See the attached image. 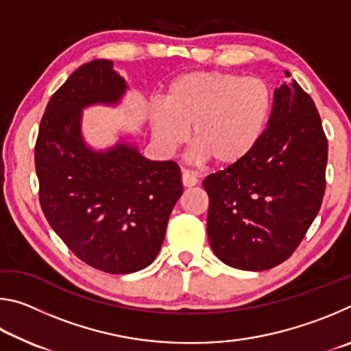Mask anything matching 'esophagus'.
Masks as SVG:
<instances>
[{
    "instance_id": "1",
    "label": "esophagus",
    "mask_w": 351,
    "mask_h": 351,
    "mask_svg": "<svg viewBox=\"0 0 351 351\" xmlns=\"http://www.w3.org/2000/svg\"><path fill=\"white\" fill-rule=\"evenodd\" d=\"M198 184V176L190 170H182V186L184 187H193Z\"/></svg>"
}]
</instances>
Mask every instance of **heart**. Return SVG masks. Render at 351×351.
Here are the masks:
<instances>
[{"label": "heart", "instance_id": "heart-1", "mask_svg": "<svg viewBox=\"0 0 351 351\" xmlns=\"http://www.w3.org/2000/svg\"><path fill=\"white\" fill-rule=\"evenodd\" d=\"M271 91L255 77L190 73L170 83L164 104L153 105L150 123L164 152H175L192 127L193 159L232 165L257 145L271 112Z\"/></svg>", "mask_w": 351, "mask_h": 351}]
</instances>
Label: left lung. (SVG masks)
Wrapping results in <instances>:
<instances>
[{"label": "left lung", "instance_id": "left-lung-1", "mask_svg": "<svg viewBox=\"0 0 351 351\" xmlns=\"http://www.w3.org/2000/svg\"><path fill=\"white\" fill-rule=\"evenodd\" d=\"M326 158L313 99L297 82L276 88L268 127L254 150L203 181L207 237L217 257L245 271L288 260L322 204Z\"/></svg>", "mask_w": 351, "mask_h": 351}]
</instances>
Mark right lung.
Returning a JSON list of instances; mask_svg holds the SVG:
<instances>
[{
	"label": "right lung",
	"instance_id": "right-lung-1",
	"mask_svg": "<svg viewBox=\"0 0 351 351\" xmlns=\"http://www.w3.org/2000/svg\"><path fill=\"white\" fill-rule=\"evenodd\" d=\"M125 88L112 62L82 64L52 94L35 142L47 223L77 258L110 274L144 269L156 258L182 195L176 162L148 161L123 144L106 153L83 144V106L116 104Z\"/></svg>",
	"mask_w": 351,
	"mask_h": 351
}]
</instances>
